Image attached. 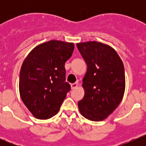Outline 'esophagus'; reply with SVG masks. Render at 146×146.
<instances>
[{"label": "esophagus", "instance_id": "esophagus-1", "mask_svg": "<svg viewBox=\"0 0 146 146\" xmlns=\"http://www.w3.org/2000/svg\"><path fill=\"white\" fill-rule=\"evenodd\" d=\"M77 86H78V83L77 82H74V83L71 84V88H72V89H74L77 87Z\"/></svg>", "mask_w": 146, "mask_h": 146}]
</instances>
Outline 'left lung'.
Listing matches in <instances>:
<instances>
[{
	"label": "left lung",
	"instance_id": "8db88e82",
	"mask_svg": "<svg viewBox=\"0 0 146 146\" xmlns=\"http://www.w3.org/2000/svg\"><path fill=\"white\" fill-rule=\"evenodd\" d=\"M87 64L82 80L85 96L78 102L80 112L87 119H105L119 105L125 91L124 66L115 50L98 42L77 44Z\"/></svg>",
	"mask_w": 146,
	"mask_h": 146
}]
</instances>
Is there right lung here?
I'll return each instance as SVG.
<instances>
[{
    "instance_id": "1",
    "label": "right lung",
    "mask_w": 146,
    "mask_h": 146,
    "mask_svg": "<svg viewBox=\"0 0 146 146\" xmlns=\"http://www.w3.org/2000/svg\"><path fill=\"white\" fill-rule=\"evenodd\" d=\"M74 48L73 43L51 40L35 47L23 62L19 82L20 97L38 119H48L57 114L70 91L64 66Z\"/></svg>"
}]
</instances>
